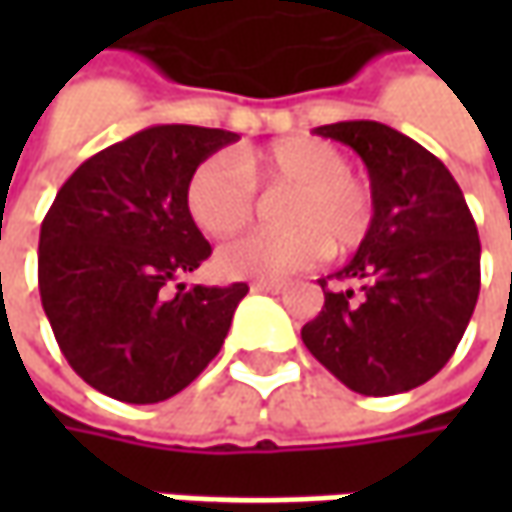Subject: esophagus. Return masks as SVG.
<instances>
[{
  "label": "esophagus",
  "instance_id": "obj_1",
  "mask_svg": "<svg viewBox=\"0 0 512 512\" xmlns=\"http://www.w3.org/2000/svg\"><path fill=\"white\" fill-rule=\"evenodd\" d=\"M250 290H253V293H282L285 285H282V282H253Z\"/></svg>",
  "mask_w": 512,
  "mask_h": 512
}]
</instances>
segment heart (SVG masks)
<instances>
[{"label":"heart","mask_w":512,"mask_h":512,"mask_svg":"<svg viewBox=\"0 0 512 512\" xmlns=\"http://www.w3.org/2000/svg\"><path fill=\"white\" fill-rule=\"evenodd\" d=\"M259 193H285L279 225L236 239L219 250L216 267L230 279H287L322 256H344L362 245L373 227V193L350 173L336 145L313 136H290L267 148L207 156L190 170L185 205L196 227L227 239L245 230Z\"/></svg>","instance_id":"b5f03b06"}]
</instances>
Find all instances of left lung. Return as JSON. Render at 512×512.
Returning a JSON list of instances; mask_svg holds the SVG:
<instances>
[{
	"mask_svg": "<svg viewBox=\"0 0 512 512\" xmlns=\"http://www.w3.org/2000/svg\"><path fill=\"white\" fill-rule=\"evenodd\" d=\"M313 133L350 145L370 173L373 227L333 273L325 307L302 327L305 347L362 396L430 382L462 342L482 285L479 230L462 187L419 142L382 122Z\"/></svg>",
	"mask_w": 512,
	"mask_h": 512,
	"instance_id": "obj_1",
	"label": "left lung"
}]
</instances>
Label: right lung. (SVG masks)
<instances>
[{
    "label": "right lung",
    "instance_id": "1",
    "mask_svg": "<svg viewBox=\"0 0 512 512\" xmlns=\"http://www.w3.org/2000/svg\"><path fill=\"white\" fill-rule=\"evenodd\" d=\"M239 133L156 125L99 150L59 187L39 233V293L59 350L99 393L156 404L222 350L247 285H169L210 245L185 185Z\"/></svg>",
    "mask_w": 512,
    "mask_h": 512
}]
</instances>
